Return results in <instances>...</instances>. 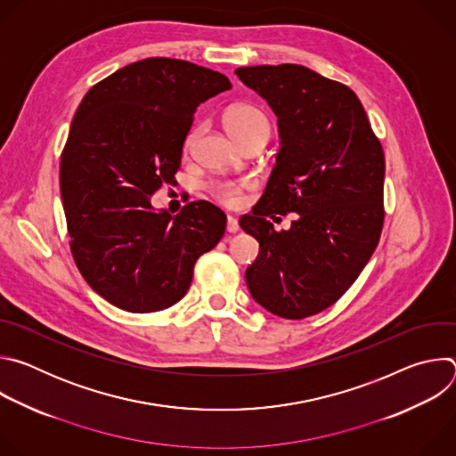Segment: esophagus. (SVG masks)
Listing matches in <instances>:
<instances>
[{
	"label": "esophagus",
	"instance_id": "obj_1",
	"mask_svg": "<svg viewBox=\"0 0 456 456\" xmlns=\"http://www.w3.org/2000/svg\"><path fill=\"white\" fill-rule=\"evenodd\" d=\"M238 231H240L238 220H236V218H232V216H229V218H227V232L234 234V232H238Z\"/></svg>",
	"mask_w": 456,
	"mask_h": 456
}]
</instances>
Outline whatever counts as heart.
<instances>
[{"label": "heart", "mask_w": 456, "mask_h": 456, "mask_svg": "<svg viewBox=\"0 0 456 456\" xmlns=\"http://www.w3.org/2000/svg\"><path fill=\"white\" fill-rule=\"evenodd\" d=\"M225 126L229 129V134L243 144L245 141L256 137V135H267L271 132V124L269 118L262 110H257L252 104H236L227 110L225 113ZM192 134L187 139V144H191ZM243 183H234V182H222L215 187V194L218 200L229 208H236L243 200Z\"/></svg>", "instance_id": "b5f03b06"}]
</instances>
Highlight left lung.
<instances>
[{
  "mask_svg": "<svg viewBox=\"0 0 456 456\" xmlns=\"http://www.w3.org/2000/svg\"><path fill=\"white\" fill-rule=\"evenodd\" d=\"M234 74L273 108L281 144L265 192L240 218L259 243L247 287L271 314L303 319L334 305L379 243L384 153L348 86L290 62ZM287 212L297 220L276 232L266 218Z\"/></svg>",
  "mask_w": 456,
  "mask_h": 456,
  "instance_id": "1",
  "label": "left lung"
}]
</instances>
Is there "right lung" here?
<instances>
[{"label": "right lung", "instance_id": "1", "mask_svg": "<svg viewBox=\"0 0 456 456\" xmlns=\"http://www.w3.org/2000/svg\"><path fill=\"white\" fill-rule=\"evenodd\" d=\"M231 90L225 76L189 61L148 57L95 85L79 104L59 166L70 248L86 283L134 314L169 308L197 259L225 232L215 204L175 218L151 206L173 183L197 108Z\"/></svg>", "mask_w": 456, "mask_h": 456}]
</instances>
